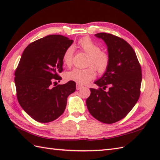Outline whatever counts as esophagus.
Here are the masks:
<instances>
[{"mask_svg": "<svg viewBox=\"0 0 160 160\" xmlns=\"http://www.w3.org/2000/svg\"><path fill=\"white\" fill-rule=\"evenodd\" d=\"M82 87H83V86L80 85V84H76V89L77 90H80V89H82Z\"/></svg>", "mask_w": 160, "mask_h": 160, "instance_id": "1", "label": "esophagus"}]
</instances>
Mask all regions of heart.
I'll return each instance as SVG.
<instances>
[{
    "label": "heart",
    "mask_w": 160,
    "mask_h": 160,
    "mask_svg": "<svg viewBox=\"0 0 160 160\" xmlns=\"http://www.w3.org/2000/svg\"><path fill=\"white\" fill-rule=\"evenodd\" d=\"M78 47L89 55L87 65L91 67L87 69L74 68L65 73V78L68 80H73L78 84H87L96 77V74L93 68L99 72H104L109 64L110 57L107 52L101 51L100 47L89 37H84L78 40ZM73 52L72 47H69L64 51L62 56L64 65L69 67L72 64Z\"/></svg>",
    "instance_id": "obj_1"
}]
</instances>
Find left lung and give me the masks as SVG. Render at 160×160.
I'll return each instance as SVG.
<instances>
[{"mask_svg": "<svg viewBox=\"0 0 160 160\" xmlns=\"http://www.w3.org/2000/svg\"><path fill=\"white\" fill-rule=\"evenodd\" d=\"M95 36L106 43L110 62L102 77L94 82L99 88L90 89L86 104L96 120L113 124L127 116L137 103L140 96L142 69L135 51L126 40L107 33Z\"/></svg>", "mask_w": 160, "mask_h": 160, "instance_id": "obj_1", "label": "left lung"}]
</instances>
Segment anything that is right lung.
<instances>
[{
    "instance_id": "obj_1",
    "label": "right lung",
    "mask_w": 160,
    "mask_h": 160,
    "mask_svg": "<svg viewBox=\"0 0 160 160\" xmlns=\"http://www.w3.org/2000/svg\"><path fill=\"white\" fill-rule=\"evenodd\" d=\"M73 42L62 35H49L30 43L22 54L15 71L17 99L37 122L47 123L59 118L68 96L76 91L74 81L56 82L62 80L63 53Z\"/></svg>"
}]
</instances>
